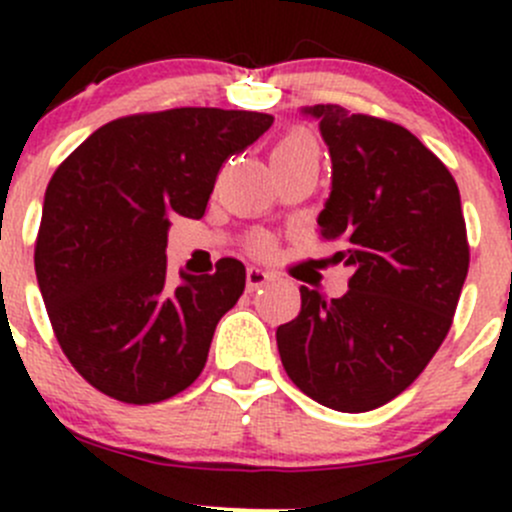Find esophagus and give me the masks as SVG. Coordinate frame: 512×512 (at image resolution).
Segmentation results:
<instances>
[{
	"instance_id": "obj_1",
	"label": "esophagus",
	"mask_w": 512,
	"mask_h": 512,
	"mask_svg": "<svg viewBox=\"0 0 512 512\" xmlns=\"http://www.w3.org/2000/svg\"><path fill=\"white\" fill-rule=\"evenodd\" d=\"M267 282H272V272L262 270V267L257 265L247 267V287L257 289V287H265Z\"/></svg>"
}]
</instances>
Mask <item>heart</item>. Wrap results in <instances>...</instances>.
Segmentation results:
<instances>
[{"label": "heart", "mask_w": 512, "mask_h": 512, "mask_svg": "<svg viewBox=\"0 0 512 512\" xmlns=\"http://www.w3.org/2000/svg\"><path fill=\"white\" fill-rule=\"evenodd\" d=\"M304 153H317V143H314V138L309 133L294 131L277 143L272 156H304Z\"/></svg>", "instance_id": "heart-1"}]
</instances>
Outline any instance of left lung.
<instances>
[{"label": "left lung", "mask_w": 512, "mask_h": 512, "mask_svg": "<svg viewBox=\"0 0 512 512\" xmlns=\"http://www.w3.org/2000/svg\"><path fill=\"white\" fill-rule=\"evenodd\" d=\"M332 158L319 213L332 260L352 267L349 292L302 287L297 319L277 327L287 376L317 404L361 414L396 399L451 329L468 275L461 193L411 131L334 103L304 106Z\"/></svg>", "instance_id": "obj_1"}]
</instances>
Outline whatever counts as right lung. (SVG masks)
Returning a JSON list of instances; mask_svg holds the SVG:
<instances>
[{"instance_id": "obj_1", "label": "right lung", "mask_w": 512, "mask_h": 512, "mask_svg": "<svg viewBox=\"0 0 512 512\" xmlns=\"http://www.w3.org/2000/svg\"><path fill=\"white\" fill-rule=\"evenodd\" d=\"M275 118L170 108L91 133L51 175L34 267L46 312L74 369L126 404L188 389L245 289V265L168 280L170 220L203 218L218 170Z\"/></svg>"}]
</instances>
